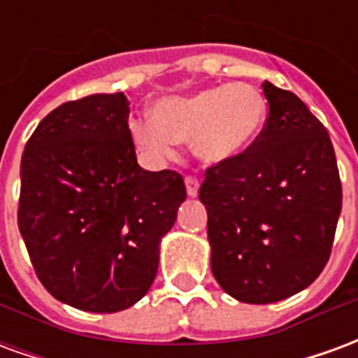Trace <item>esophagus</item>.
Returning a JSON list of instances; mask_svg holds the SVG:
<instances>
[{"label":"esophagus","mask_w":358,"mask_h":358,"mask_svg":"<svg viewBox=\"0 0 358 358\" xmlns=\"http://www.w3.org/2000/svg\"><path fill=\"white\" fill-rule=\"evenodd\" d=\"M186 189L189 197H195L197 192H199V180L195 176H186Z\"/></svg>","instance_id":"esophagus-1"}]
</instances>
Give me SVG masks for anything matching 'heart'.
<instances>
[{"instance_id":"1","label":"heart","mask_w":358,"mask_h":358,"mask_svg":"<svg viewBox=\"0 0 358 358\" xmlns=\"http://www.w3.org/2000/svg\"><path fill=\"white\" fill-rule=\"evenodd\" d=\"M268 103L251 84H224L157 103L155 120L130 124L136 143L149 157L164 161L176 155V143H192L205 163H226L243 155L263 134Z\"/></svg>"}]
</instances>
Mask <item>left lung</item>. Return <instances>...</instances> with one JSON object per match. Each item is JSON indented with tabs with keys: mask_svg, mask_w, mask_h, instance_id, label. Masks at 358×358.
Segmentation results:
<instances>
[{
	"mask_svg": "<svg viewBox=\"0 0 358 358\" xmlns=\"http://www.w3.org/2000/svg\"><path fill=\"white\" fill-rule=\"evenodd\" d=\"M268 118L243 155L205 171L210 270L234 299L292 297L330 259L341 182L322 122L299 97L263 82Z\"/></svg>",
	"mask_w": 358,
	"mask_h": 358,
	"instance_id": "1",
	"label": "left lung"
}]
</instances>
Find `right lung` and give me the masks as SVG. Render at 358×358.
<instances>
[{
	"mask_svg": "<svg viewBox=\"0 0 358 358\" xmlns=\"http://www.w3.org/2000/svg\"><path fill=\"white\" fill-rule=\"evenodd\" d=\"M128 105L122 92L59 105L20 159L17 217L32 266L55 299L88 313L148 293L186 199L182 174L138 164Z\"/></svg>",
	"mask_w": 358,
	"mask_h": 358,
	"instance_id": "obj_1",
	"label": "right lung"
}]
</instances>
